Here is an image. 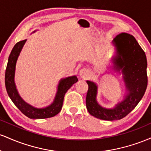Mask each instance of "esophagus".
<instances>
[{
	"label": "esophagus",
	"instance_id": "34e87169",
	"mask_svg": "<svg viewBox=\"0 0 151 151\" xmlns=\"http://www.w3.org/2000/svg\"><path fill=\"white\" fill-rule=\"evenodd\" d=\"M87 73L88 72L86 69H82V70H81L80 72H79V75H80L81 77L84 78L87 76Z\"/></svg>",
	"mask_w": 151,
	"mask_h": 151
}]
</instances>
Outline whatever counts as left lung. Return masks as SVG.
Listing matches in <instances>:
<instances>
[{"mask_svg": "<svg viewBox=\"0 0 151 151\" xmlns=\"http://www.w3.org/2000/svg\"><path fill=\"white\" fill-rule=\"evenodd\" d=\"M116 56L112 59L114 68L123 74L128 91L121 102L113 109L102 107L96 101L97 85L86 81L89 86L86 97V105L89 113L97 119L106 121L119 120L127 116L139 103L148 85L147 60L145 52L133 35L123 32L114 39Z\"/></svg>", "mask_w": 151, "mask_h": 151, "instance_id": "1", "label": "left lung"}]
</instances>
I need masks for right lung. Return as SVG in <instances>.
Masks as SVG:
<instances>
[{"instance_id": "1", "label": "right lung", "mask_w": 151, "mask_h": 151, "mask_svg": "<svg viewBox=\"0 0 151 151\" xmlns=\"http://www.w3.org/2000/svg\"><path fill=\"white\" fill-rule=\"evenodd\" d=\"M26 40H24L17 42L13 47L8 58L6 74H5V84H6L7 93L10 99L18 107L19 110L24 115L30 119H47V118L55 116L61 111L66 92L74 83L77 82L78 79L76 76H72V77L62 79L58 84V91H57L55 99L52 103L48 106L38 109L26 103L19 95L14 80L17 60Z\"/></svg>"}]
</instances>
